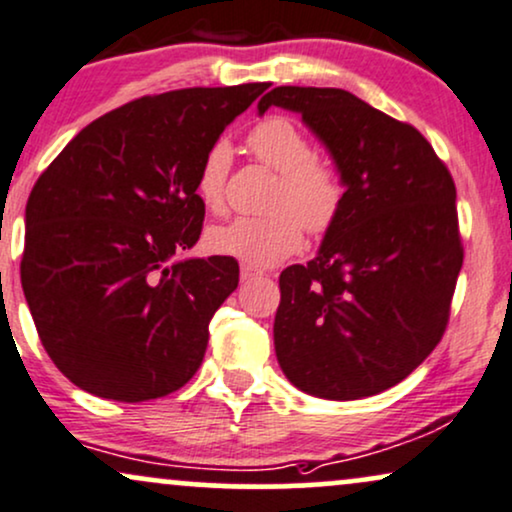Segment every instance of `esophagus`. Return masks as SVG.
Masks as SVG:
<instances>
[{
    "instance_id": "34e87169",
    "label": "esophagus",
    "mask_w": 512,
    "mask_h": 512,
    "mask_svg": "<svg viewBox=\"0 0 512 512\" xmlns=\"http://www.w3.org/2000/svg\"><path fill=\"white\" fill-rule=\"evenodd\" d=\"M257 276H262V272H257V269L248 267V264H243V267H240V279H243V281L257 279Z\"/></svg>"
}]
</instances>
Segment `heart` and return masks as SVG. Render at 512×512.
Returning <instances> with one entry per match:
<instances>
[{"label":"heart","mask_w":512,"mask_h":512,"mask_svg":"<svg viewBox=\"0 0 512 512\" xmlns=\"http://www.w3.org/2000/svg\"><path fill=\"white\" fill-rule=\"evenodd\" d=\"M248 147L260 164L279 174L269 209L262 217H238L207 231L214 255L233 257L248 267H272L303 245V229L322 238L338 224L346 202V181L326 159L315 157L303 128L288 116H269L248 133ZM231 150L214 143L202 157L195 193L209 212H221Z\"/></svg>","instance_id":"b5f03b06"}]
</instances>
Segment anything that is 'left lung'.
<instances>
[{"label": "left lung", "instance_id": "left-lung-1", "mask_svg": "<svg viewBox=\"0 0 512 512\" xmlns=\"http://www.w3.org/2000/svg\"><path fill=\"white\" fill-rule=\"evenodd\" d=\"M269 107L303 116L346 181L315 260L279 276L276 360L310 396H377L446 331L463 267L453 176L415 126L348 90L281 85L257 104Z\"/></svg>", "mask_w": 512, "mask_h": 512}]
</instances>
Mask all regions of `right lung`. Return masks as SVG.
Segmentation results:
<instances>
[{
	"label": "right lung",
	"mask_w": 512,
	"mask_h": 512,
	"mask_svg": "<svg viewBox=\"0 0 512 512\" xmlns=\"http://www.w3.org/2000/svg\"><path fill=\"white\" fill-rule=\"evenodd\" d=\"M267 88H186L123 104L85 126L30 190L23 293L47 355L78 389L143 403L202 365L238 262L176 260L205 221L197 166Z\"/></svg>",
	"instance_id": "right-lung-1"
}]
</instances>
